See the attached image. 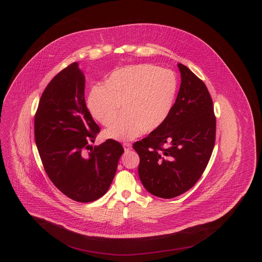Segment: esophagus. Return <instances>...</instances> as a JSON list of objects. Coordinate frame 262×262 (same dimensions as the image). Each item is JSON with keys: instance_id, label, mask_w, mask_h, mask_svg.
Segmentation results:
<instances>
[{"instance_id": "34e87169", "label": "esophagus", "mask_w": 262, "mask_h": 262, "mask_svg": "<svg viewBox=\"0 0 262 262\" xmlns=\"http://www.w3.org/2000/svg\"><path fill=\"white\" fill-rule=\"evenodd\" d=\"M123 147H124L125 152H128V151H130V150L132 149V144L125 142V143H123Z\"/></svg>"}]
</instances>
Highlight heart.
Wrapping results in <instances>:
<instances>
[{"instance_id":"obj_1","label":"heart","mask_w":262,"mask_h":262,"mask_svg":"<svg viewBox=\"0 0 262 262\" xmlns=\"http://www.w3.org/2000/svg\"><path fill=\"white\" fill-rule=\"evenodd\" d=\"M176 91V77L167 70L147 63L134 64L115 71L105 85H95L86 106L98 122L109 126L118 118L122 104L125 116L106 129L104 136L128 141L163 124L171 110Z\"/></svg>"}]
</instances>
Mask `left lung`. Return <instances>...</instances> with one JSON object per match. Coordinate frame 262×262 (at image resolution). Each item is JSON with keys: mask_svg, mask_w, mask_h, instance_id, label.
Listing matches in <instances>:
<instances>
[{"mask_svg": "<svg viewBox=\"0 0 262 262\" xmlns=\"http://www.w3.org/2000/svg\"><path fill=\"white\" fill-rule=\"evenodd\" d=\"M182 83L163 124L133 144L138 173L150 193L171 199L193 187L205 171L216 140V116L202 79L178 64Z\"/></svg>", "mask_w": 262, "mask_h": 262, "instance_id": "left-lung-1", "label": "left lung"}]
</instances>
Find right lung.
Returning <instances> with one entry per match:
<instances>
[{"label":"right lung","mask_w":262,"mask_h":262,"mask_svg":"<svg viewBox=\"0 0 262 262\" xmlns=\"http://www.w3.org/2000/svg\"><path fill=\"white\" fill-rule=\"evenodd\" d=\"M100 127L84 101V75L74 62L45 88L34 118V136L43 167L62 193L94 202L109 189L123 146L108 139L93 147Z\"/></svg>","instance_id":"add662e5"}]
</instances>
